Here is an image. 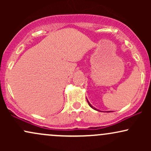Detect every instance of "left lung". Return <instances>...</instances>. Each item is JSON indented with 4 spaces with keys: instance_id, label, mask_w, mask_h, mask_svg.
<instances>
[{
    "instance_id": "obj_1",
    "label": "left lung",
    "mask_w": 151,
    "mask_h": 151,
    "mask_svg": "<svg viewBox=\"0 0 151 151\" xmlns=\"http://www.w3.org/2000/svg\"><path fill=\"white\" fill-rule=\"evenodd\" d=\"M86 100H87V99H86ZM87 102H88V104H89V105L90 106H91V108H92V109H95V110L98 111V110H97V109H96V108H94V107H93V106H91V104H90V103H89V101H88V100H87ZM107 112H109V111H107Z\"/></svg>"
}]
</instances>
